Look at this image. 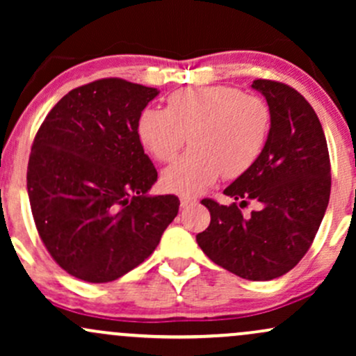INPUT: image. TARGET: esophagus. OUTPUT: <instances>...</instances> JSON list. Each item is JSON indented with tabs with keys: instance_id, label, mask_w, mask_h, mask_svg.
I'll return each instance as SVG.
<instances>
[{
	"instance_id": "esophagus-1",
	"label": "esophagus",
	"mask_w": 356,
	"mask_h": 356,
	"mask_svg": "<svg viewBox=\"0 0 356 356\" xmlns=\"http://www.w3.org/2000/svg\"><path fill=\"white\" fill-rule=\"evenodd\" d=\"M197 201H195L194 197H189V195H182L181 197V207L182 209H186V207H191L192 204H195Z\"/></svg>"
}]
</instances>
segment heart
I'll return each mask as SVG.
<instances>
[{"instance_id": "b5f03b06", "label": "heart", "mask_w": 356, "mask_h": 356, "mask_svg": "<svg viewBox=\"0 0 356 356\" xmlns=\"http://www.w3.org/2000/svg\"><path fill=\"white\" fill-rule=\"evenodd\" d=\"M271 132V110L261 97L227 85L175 90L165 108H144L137 136L157 162L174 161L189 142L191 149L162 174V184L179 194L195 195L220 174H246L264 152Z\"/></svg>"}]
</instances>
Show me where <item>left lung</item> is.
<instances>
[{"instance_id":"left-lung-1","label":"left lung","mask_w":356,"mask_h":356,"mask_svg":"<svg viewBox=\"0 0 356 356\" xmlns=\"http://www.w3.org/2000/svg\"><path fill=\"white\" fill-rule=\"evenodd\" d=\"M271 110V132L257 162L224 191L222 206L202 199L211 224L195 236L206 256L232 275L269 281L286 275L313 244L330 201L332 165L320 118L298 90L257 79ZM249 200L258 211L248 218Z\"/></svg>"}]
</instances>
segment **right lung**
Masks as SVG:
<instances>
[{"label": "right lung", "instance_id": "add662e5", "mask_svg": "<svg viewBox=\"0 0 356 356\" xmlns=\"http://www.w3.org/2000/svg\"><path fill=\"white\" fill-rule=\"evenodd\" d=\"M157 90L124 79L73 88L36 132L26 186L36 231L56 264L108 283L154 252L179 212L177 195H147L157 170L137 118Z\"/></svg>", "mask_w": 356, "mask_h": 356}]
</instances>
